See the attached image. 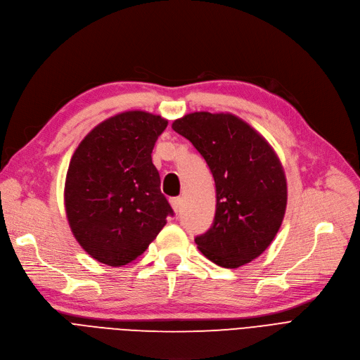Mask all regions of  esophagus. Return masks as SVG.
Here are the masks:
<instances>
[{"mask_svg": "<svg viewBox=\"0 0 360 360\" xmlns=\"http://www.w3.org/2000/svg\"><path fill=\"white\" fill-rule=\"evenodd\" d=\"M169 202H171L172 210H174L176 212H179V211H180V207H181V198H180V196H177V198H171V199H169Z\"/></svg>", "mask_w": 360, "mask_h": 360, "instance_id": "1", "label": "esophagus"}]
</instances>
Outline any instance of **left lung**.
Wrapping results in <instances>:
<instances>
[{
    "instance_id": "left-lung-1",
    "label": "left lung",
    "mask_w": 360,
    "mask_h": 360,
    "mask_svg": "<svg viewBox=\"0 0 360 360\" xmlns=\"http://www.w3.org/2000/svg\"><path fill=\"white\" fill-rule=\"evenodd\" d=\"M208 164L215 181L211 227L195 238L208 260L226 269L252 262L282 224L286 179L269 143L232 113L193 112L172 122Z\"/></svg>"
}]
</instances>
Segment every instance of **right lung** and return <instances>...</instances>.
Instances as JSON below:
<instances>
[{"instance_id":"1","label":"right lung","mask_w":360,"mask_h":360,"mask_svg":"<svg viewBox=\"0 0 360 360\" xmlns=\"http://www.w3.org/2000/svg\"><path fill=\"white\" fill-rule=\"evenodd\" d=\"M168 121L128 110L98 124L72 156L65 207L72 233L97 262L112 267L146 251L174 215L152 162Z\"/></svg>"}]
</instances>
